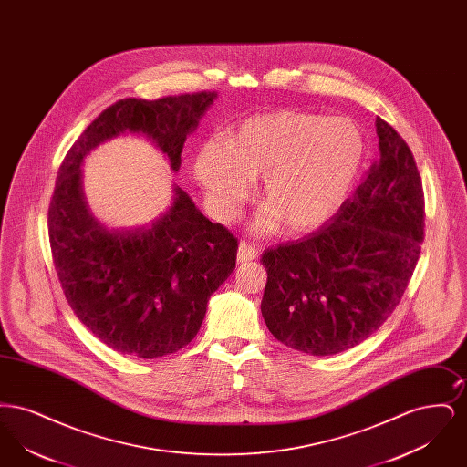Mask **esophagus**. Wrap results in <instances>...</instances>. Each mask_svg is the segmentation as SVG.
Masks as SVG:
<instances>
[{
	"mask_svg": "<svg viewBox=\"0 0 467 467\" xmlns=\"http://www.w3.org/2000/svg\"><path fill=\"white\" fill-rule=\"evenodd\" d=\"M257 255H259V250H257L255 244L242 242L240 246H238V263L254 261V259H257Z\"/></svg>",
	"mask_w": 467,
	"mask_h": 467,
	"instance_id": "1",
	"label": "esophagus"
}]
</instances>
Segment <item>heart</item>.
I'll return each instance as SVG.
<instances>
[{
  "mask_svg": "<svg viewBox=\"0 0 467 467\" xmlns=\"http://www.w3.org/2000/svg\"><path fill=\"white\" fill-rule=\"evenodd\" d=\"M364 157V138L354 122L306 111L280 110L246 119L225 145L208 141L196 159V175L229 219L252 180L263 178L254 231L267 234L282 223L306 233L343 206Z\"/></svg>",
  "mask_w": 467,
  "mask_h": 467,
  "instance_id": "heart-1",
  "label": "heart"
}]
</instances>
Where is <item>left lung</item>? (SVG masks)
I'll list each match as a JSON object with an SVG mask.
<instances>
[{"label":"left lung","mask_w":467,"mask_h":467,"mask_svg":"<svg viewBox=\"0 0 467 467\" xmlns=\"http://www.w3.org/2000/svg\"><path fill=\"white\" fill-rule=\"evenodd\" d=\"M379 159L329 223L267 248L261 303L278 341L310 356L345 352L396 310L423 240V191L415 159L377 117Z\"/></svg>","instance_id":"1"}]
</instances>
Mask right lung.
Wrapping results in <instances>:
<instances>
[{"label":"right lung","mask_w":467,"mask_h":467,"mask_svg":"<svg viewBox=\"0 0 467 467\" xmlns=\"http://www.w3.org/2000/svg\"><path fill=\"white\" fill-rule=\"evenodd\" d=\"M215 99L217 92L120 99L90 122L59 168L48 208L56 271L78 320L119 354L156 358L189 345L210 296L236 267L238 240L178 185L150 225L107 227L90 212L84 162L117 136L143 134L178 171L187 136Z\"/></svg>","instance_id":"right-lung-1"}]
</instances>
